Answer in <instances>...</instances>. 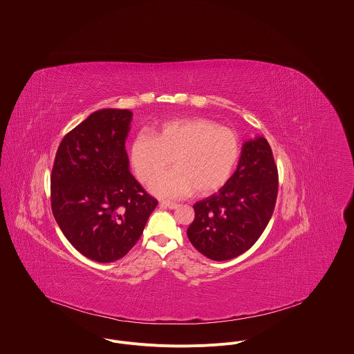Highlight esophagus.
I'll use <instances>...</instances> for the list:
<instances>
[{
	"label": "esophagus",
	"mask_w": 354,
	"mask_h": 354,
	"mask_svg": "<svg viewBox=\"0 0 354 354\" xmlns=\"http://www.w3.org/2000/svg\"><path fill=\"white\" fill-rule=\"evenodd\" d=\"M159 207H162V208H169V209H176V208H178V204L171 202H160L159 203Z\"/></svg>",
	"instance_id": "34e87169"
}]
</instances>
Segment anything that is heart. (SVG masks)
Segmentation results:
<instances>
[{
    "label": "heart",
    "instance_id": "1",
    "mask_svg": "<svg viewBox=\"0 0 354 354\" xmlns=\"http://www.w3.org/2000/svg\"><path fill=\"white\" fill-rule=\"evenodd\" d=\"M239 156L237 133L207 118L165 122L152 136L139 135L129 149L131 167L142 184H150L172 159L174 170L150 187L163 199L218 191L230 178Z\"/></svg>",
    "mask_w": 354,
    "mask_h": 354
}]
</instances>
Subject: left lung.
<instances>
[{
  "mask_svg": "<svg viewBox=\"0 0 354 354\" xmlns=\"http://www.w3.org/2000/svg\"><path fill=\"white\" fill-rule=\"evenodd\" d=\"M277 194L278 171L271 147L263 136H256L243 145L236 171L218 194L194 204L189 241L215 261L247 252L270 222Z\"/></svg>",
  "mask_w": 354,
  "mask_h": 354,
  "instance_id": "obj_1",
  "label": "left lung"
}]
</instances>
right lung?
Here are the masks:
<instances>
[{
    "label": "right lung",
    "instance_id": "obj_1",
    "mask_svg": "<svg viewBox=\"0 0 354 354\" xmlns=\"http://www.w3.org/2000/svg\"><path fill=\"white\" fill-rule=\"evenodd\" d=\"M133 113L101 109L61 142L51 171V209L86 257L111 263L140 239L158 202L129 171L125 140Z\"/></svg>",
    "mask_w": 354,
    "mask_h": 354
}]
</instances>
